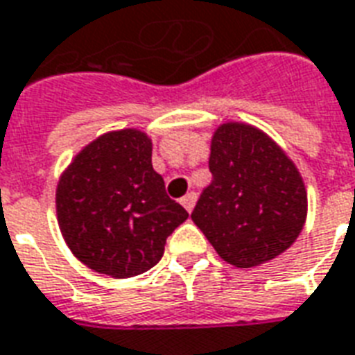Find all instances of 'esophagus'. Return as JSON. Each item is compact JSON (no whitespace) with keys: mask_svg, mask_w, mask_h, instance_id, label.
<instances>
[{"mask_svg":"<svg viewBox=\"0 0 355 355\" xmlns=\"http://www.w3.org/2000/svg\"><path fill=\"white\" fill-rule=\"evenodd\" d=\"M196 198H198V196H196V193H187L185 196H183V198H181V204H183V207H185L189 213L193 211L194 204H196Z\"/></svg>","mask_w":355,"mask_h":355,"instance_id":"1","label":"esophagus"}]
</instances>
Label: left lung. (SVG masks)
<instances>
[{
  "label": "left lung",
  "mask_w": 355,
  "mask_h": 355,
  "mask_svg": "<svg viewBox=\"0 0 355 355\" xmlns=\"http://www.w3.org/2000/svg\"><path fill=\"white\" fill-rule=\"evenodd\" d=\"M211 183L191 218L225 262L254 268L292 247L307 218V189L295 162L262 129L226 121L209 151Z\"/></svg>",
  "instance_id": "8db88e82"
}]
</instances>
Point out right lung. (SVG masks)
I'll list each match as a JSON object with an SVG mask.
<instances>
[{"instance_id":"1","label":"right lung","mask_w":355,"mask_h":355,"mask_svg":"<svg viewBox=\"0 0 355 355\" xmlns=\"http://www.w3.org/2000/svg\"><path fill=\"white\" fill-rule=\"evenodd\" d=\"M140 129L101 135L74 155L55 187L61 236L80 262L114 279L140 275L162 258L189 213L170 200Z\"/></svg>"}]
</instances>
